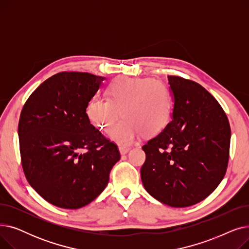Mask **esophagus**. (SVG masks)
<instances>
[{"label":"esophagus","mask_w":249,"mask_h":249,"mask_svg":"<svg viewBox=\"0 0 249 249\" xmlns=\"http://www.w3.org/2000/svg\"><path fill=\"white\" fill-rule=\"evenodd\" d=\"M130 150L129 146H119V151L121 154H126Z\"/></svg>","instance_id":"esophagus-1"}]
</instances>
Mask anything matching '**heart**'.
Listing matches in <instances>:
<instances>
[{"label":"heart","mask_w":249,"mask_h":249,"mask_svg":"<svg viewBox=\"0 0 249 249\" xmlns=\"http://www.w3.org/2000/svg\"><path fill=\"white\" fill-rule=\"evenodd\" d=\"M107 99L91 100L87 116L96 127L109 133L119 121L121 113L127 121L112 131L111 138L129 145L143 133L153 136L160 133L171 120L174 100L169 87L152 78H118L106 90Z\"/></svg>","instance_id":"1"}]
</instances>
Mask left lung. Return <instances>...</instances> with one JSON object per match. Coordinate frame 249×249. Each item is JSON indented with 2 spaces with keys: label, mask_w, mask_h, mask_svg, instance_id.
Wrapping results in <instances>:
<instances>
[{
  "label": "left lung",
  "mask_w": 249,
  "mask_h": 249,
  "mask_svg": "<svg viewBox=\"0 0 249 249\" xmlns=\"http://www.w3.org/2000/svg\"><path fill=\"white\" fill-rule=\"evenodd\" d=\"M175 97L173 120L142 146L145 190L161 203L181 208L197 204L223 179L231 129L218 101L198 83L168 75Z\"/></svg>",
  "instance_id": "8db88e82"
}]
</instances>
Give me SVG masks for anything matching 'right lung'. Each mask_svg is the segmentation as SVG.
<instances>
[{"label": "right lung", "instance_id": "add662e5", "mask_svg": "<svg viewBox=\"0 0 249 249\" xmlns=\"http://www.w3.org/2000/svg\"><path fill=\"white\" fill-rule=\"evenodd\" d=\"M103 81L88 72H58L22 108L18 135L24 175L45 201L59 208L78 209L94 201L120 160L116 143L86 113Z\"/></svg>", "mask_w": 249, "mask_h": 249}]
</instances>
